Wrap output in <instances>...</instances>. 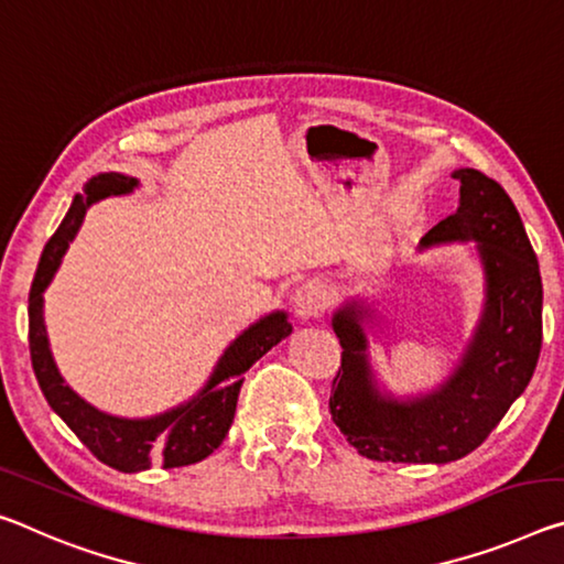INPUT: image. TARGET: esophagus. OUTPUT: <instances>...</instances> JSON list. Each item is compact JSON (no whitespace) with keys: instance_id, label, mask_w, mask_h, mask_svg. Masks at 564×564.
<instances>
[{"instance_id":"obj_1","label":"esophagus","mask_w":564,"mask_h":564,"mask_svg":"<svg viewBox=\"0 0 564 564\" xmlns=\"http://www.w3.org/2000/svg\"><path fill=\"white\" fill-rule=\"evenodd\" d=\"M293 308H296V316L301 321H311V318H318L321 314H324V308H326L324 283H318V281L303 283L296 291V296H293Z\"/></svg>"}]
</instances>
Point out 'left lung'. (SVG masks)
I'll list each match as a JSON object with an SVG mask.
<instances>
[{
  "instance_id": "left-lung-1",
  "label": "left lung",
  "mask_w": 564,
  "mask_h": 564,
  "mask_svg": "<svg viewBox=\"0 0 564 564\" xmlns=\"http://www.w3.org/2000/svg\"><path fill=\"white\" fill-rule=\"evenodd\" d=\"M459 208L436 223L422 248L475 240L485 271V308L449 379L432 394L399 401L373 381L361 321L351 301L334 314L341 341L328 411L346 442L366 459L446 464L487 440L530 383L542 348V279L538 256L505 187L475 167L454 170Z\"/></svg>"
}]
</instances>
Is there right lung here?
I'll return each mask as SVG.
<instances>
[{
	"label": "right lung",
	"mask_w": 564,
	"mask_h": 564,
	"mask_svg": "<svg viewBox=\"0 0 564 564\" xmlns=\"http://www.w3.org/2000/svg\"><path fill=\"white\" fill-rule=\"evenodd\" d=\"M135 187V177L122 173H102L93 177L85 185V195H75L73 208L67 210L55 236L44 246L30 289V356L44 399L97 459L118 471H128V475L150 469L153 464H163V469L187 467V464L200 462L216 452L226 440L230 424H234L238 391L246 371L293 330L283 311L256 321L226 348L200 394L165 411V414L150 419H122L105 414V411L87 404L85 399H79L59 377L55 359H52L42 316V293L59 268L69 240L83 226L89 205L107 198V195L132 193Z\"/></svg>",
	"instance_id": "1"
}]
</instances>
